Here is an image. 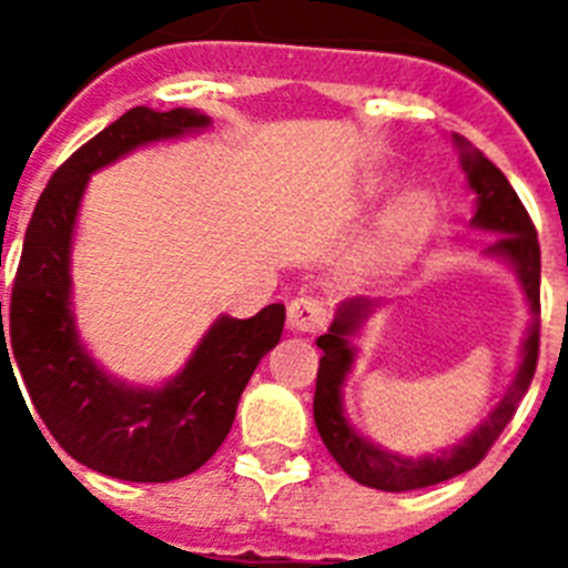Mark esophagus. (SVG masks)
Listing matches in <instances>:
<instances>
[{
	"instance_id": "esophagus-1",
	"label": "esophagus",
	"mask_w": 568,
	"mask_h": 568,
	"mask_svg": "<svg viewBox=\"0 0 568 568\" xmlns=\"http://www.w3.org/2000/svg\"><path fill=\"white\" fill-rule=\"evenodd\" d=\"M290 327L295 333H321V329L327 327L329 321V310L327 304L315 295H298V298L290 304L287 310Z\"/></svg>"
}]
</instances>
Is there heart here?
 I'll return each instance as SVG.
<instances>
[{"instance_id": "b5f03b06", "label": "heart", "mask_w": 568, "mask_h": 568, "mask_svg": "<svg viewBox=\"0 0 568 568\" xmlns=\"http://www.w3.org/2000/svg\"><path fill=\"white\" fill-rule=\"evenodd\" d=\"M393 187L389 179H375L366 187V199L378 202L386 190ZM435 199L426 190H406L393 202V207L381 215L373 239L366 241V247L358 255V270L366 275H384L404 264L413 253H418L420 244L429 239L435 227Z\"/></svg>"}]
</instances>
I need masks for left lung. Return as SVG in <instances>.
<instances>
[{
    "instance_id": "1",
    "label": "left lung",
    "mask_w": 568,
    "mask_h": 568,
    "mask_svg": "<svg viewBox=\"0 0 568 568\" xmlns=\"http://www.w3.org/2000/svg\"><path fill=\"white\" fill-rule=\"evenodd\" d=\"M455 144L460 148V168L466 173L469 190L475 199V215H471V227L495 233L498 239L491 241L484 250L486 255H495L504 264H509L511 273L518 275L520 287H524L526 301L531 310V327L524 341V358H520L518 373L511 381L509 393L500 398V404L491 409L489 418L466 435L458 446L444 449L440 455H426V458H404V455L386 453L384 446H375L358 435L344 415V400H341V386H344L346 373L353 369L355 349L349 344L355 333L361 329L369 315L375 313L378 301L369 298H349L338 304L335 318L329 329L321 335L315 344L324 349L318 361V378H315V400L313 415L318 435L324 446L329 449L341 469L353 480L364 486H373L381 491H409L435 486L440 480H449L455 475L475 469L491 444L498 440L506 424L511 420L518 409L520 398L529 389L535 378V366H538L540 349V244L538 230L531 224L529 213L520 204L518 193L511 190L509 179L500 173L495 164L486 159L480 150H471L469 142L455 135Z\"/></svg>"
}]
</instances>
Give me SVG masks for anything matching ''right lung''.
Instances as JSON below:
<instances>
[{
  "label": "right lung",
  "instance_id": "obj_1",
  "mask_svg": "<svg viewBox=\"0 0 568 568\" xmlns=\"http://www.w3.org/2000/svg\"><path fill=\"white\" fill-rule=\"evenodd\" d=\"M204 128L210 115L199 110L133 108L82 144L39 195L10 293V346L48 433L79 464L133 484L184 478L213 458L250 375L284 329V304L244 321L222 315L182 373L155 389L110 378L79 341L70 244L90 173L135 148ZM0 349H8L4 327Z\"/></svg>",
  "mask_w": 568,
  "mask_h": 568
}]
</instances>
